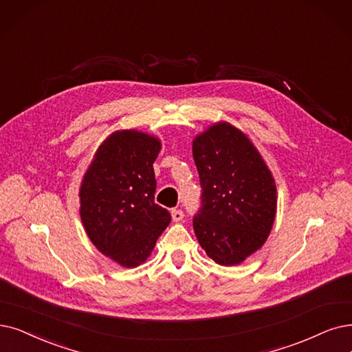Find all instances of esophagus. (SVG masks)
I'll return each mask as SVG.
<instances>
[{
	"label": "esophagus",
	"instance_id": "34e87169",
	"mask_svg": "<svg viewBox=\"0 0 352 352\" xmlns=\"http://www.w3.org/2000/svg\"><path fill=\"white\" fill-rule=\"evenodd\" d=\"M184 212H182L180 209H172V219L175 221V222H180L182 219H184Z\"/></svg>",
	"mask_w": 352,
	"mask_h": 352
}]
</instances>
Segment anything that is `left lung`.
Here are the masks:
<instances>
[{"label":"left lung","instance_id":"obj_1","mask_svg":"<svg viewBox=\"0 0 352 352\" xmlns=\"http://www.w3.org/2000/svg\"><path fill=\"white\" fill-rule=\"evenodd\" d=\"M202 186L196 238L219 265L241 264L269 238L277 210L273 173L240 129L218 121L192 142Z\"/></svg>","mask_w":352,"mask_h":352}]
</instances>
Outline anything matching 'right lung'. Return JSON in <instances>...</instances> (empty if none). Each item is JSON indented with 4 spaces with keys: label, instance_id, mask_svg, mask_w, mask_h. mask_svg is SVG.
<instances>
[{
    "label": "right lung",
    "instance_id": "obj_1",
    "mask_svg": "<svg viewBox=\"0 0 352 352\" xmlns=\"http://www.w3.org/2000/svg\"><path fill=\"white\" fill-rule=\"evenodd\" d=\"M162 142L148 133L118 130L96 148L79 188V215L91 243L121 267L147 261L170 223L154 202L153 163Z\"/></svg>",
    "mask_w": 352,
    "mask_h": 352
}]
</instances>
